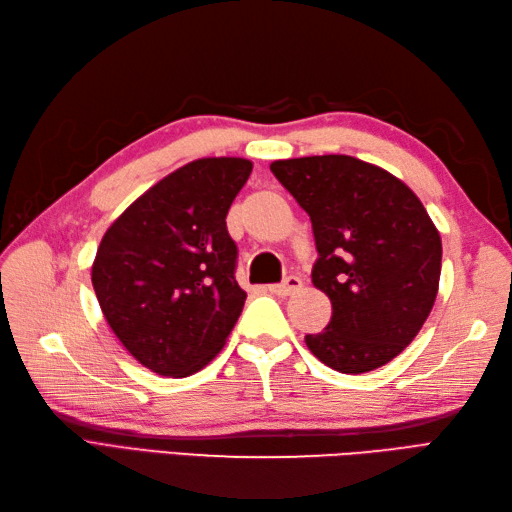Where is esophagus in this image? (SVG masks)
<instances>
[{
  "mask_svg": "<svg viewBox=\"0 0 512 512\" xmlns=\"http://www.w3.org/2000/svg\"><path fill=\"white\" fill-rule=\"evenodd\" d=\"M301 286H303V281L295 275H290V277L281 281V284L270 286V292H273V295H279V297H290V295H295L297 290H301Z\"/></svg>",
  "mask_w": 512,
  "mask_h": 512,
  "instance_id": "1",
  "label": "esophagus"
}]
</instances>
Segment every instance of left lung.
I'll use <instances>...</instances> for the list:
<instances>
[{"label":"left lung","instance_id":"1","mask_svg":"<svg viewBox=\"0 0 512 512\" xmlns=\"http://www.w3.org/2000/svg\"><path fill=\"white\" fill-rule=\"evenodd\" d=\"M275 178L310 215L312 284L332 301L308 350L341 374L383 367L416 339L436 303L442 239L418 195L352 156L275 160Z\"/></svg>","mask_w":512,"mask_h":512}]
</instances>
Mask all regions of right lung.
Masks as SVG:
<instances>
[{
	"label": "right lung",
	"mask_w": 512,
	"mask_h": 512,
	"mask_svg": "<svg viewBox=\"0 0 512 512\" xmlns=\"http://www.w3.org/2000/svg\"><path fill=\"white\" fill-rule=\"evenodd\" d=\"M253 162L200 158L169 173L107 228L92 264L105 321L140 365L191 376L242 314L226 213Z\"/></svg>",
	"instance_id": "right-lung-1"
}]
</instances>
